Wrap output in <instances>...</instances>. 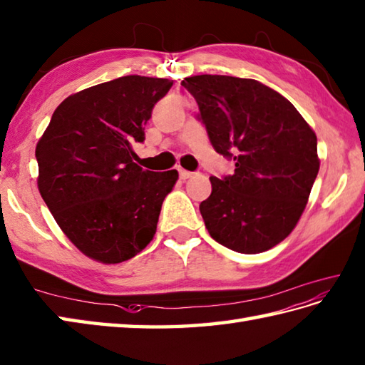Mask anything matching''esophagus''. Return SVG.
Returning a JSON list of instances; mask_svg holds the SVG:
<instances>
[{
    "label": "esophagus",
    "instance_id": "34e87169",
    "mask_svg": "<svg viewBox=\"0 0 365 365\" xmlns=\"http://www.w3.org/2000/svg\"><path fill=\"white\" fill-rule=\"evenodd\" d=\"M192 175L193 173H190V172H187V170H182V168H180V178L181 180H189V178H192Z\"/></svg>",
    "mask_w": 365,
    "mask_h": 365
}]
</instances>
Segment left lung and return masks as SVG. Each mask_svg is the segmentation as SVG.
<instances>
[{
  "instance_id": "8db88e82",
  "label": "left lung",
  "mask_w": 365,
  "mask_h": 365,
  "mask_svg": "<svg viewBox=\"0 0 365 365\" xmlns=\"http://www.w3.org/2000/svg\"><path fill=\"white\" fill-rule=\"evenodd\" d=\"M214 150L235 173L211 176L200 212L212 240L240 254H259L293 232L319 170L317 135L299 111L252 78L187 77Z\"/></svg>"
}]
</instances>
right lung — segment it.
Here are the masks:
<instances>
[{
	"mask_svg": "<svg viewBox=\"0 0 365 365\" xmlns=\"http://www.w3.org/2000/svg\"><path fill=\"white\" fill-rule=\"evenodd\" d=\"M173 80L125 76L69 96L36 146L37 187L56 224L96 262L115 264L153 241L176 170L133 162V143Z\"/></svg>",
	"mask_w": 365,
	"mask_h": 365,
	"instance_id": "add662e5",
	"label": "right lung"
}]
</instances>
